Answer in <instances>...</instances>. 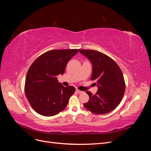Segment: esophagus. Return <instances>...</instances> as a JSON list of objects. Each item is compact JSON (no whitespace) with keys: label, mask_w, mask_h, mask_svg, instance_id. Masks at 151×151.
I'll return each instance as SVG.
<instances>
[{"label":"esophagus","mask_w":151,"mask_h":151,"mask_svg":"<svg viewBox=\"0 0 151 151\" xmlns=\"http://www.w3.org/2000/svg\"><path fill=\"white\" fill-rule=\"evenodd\" d=\"M76 92H77V93H78V94H81V93H83V91H80V90H79V89H76Z\"/></svg>","instance_id":"34e87169"}]
</instances>
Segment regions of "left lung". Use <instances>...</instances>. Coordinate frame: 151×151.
Masks as SVG:
<instances>
[{"label": "left lung", "instance_id": "obj_1", "mask_svg": "<svg viewBox=\"0 0 151 151\" xmlns=\"http://www.w3.org/2000/svg\"><path fill=\"white\" fill-rule=\"evenodd\" d=\"M79 51L92 63L91 79L97 81L98 88L94 95L87 91L89 100L84 104V107L97 115L113 111L120 103L125 91L124 77L120 67L112 58L96 50L79 49Z\"/></svg>", "mask_w": 151, "mask_h": 151}]
</instances>
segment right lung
Returning a JSON list of instances; mask_svg holds the SVG:
<instances>
[{
	"mask_svg": "<svg viewBox=\"0 0 151 151\" xmlns=\"http://www.w3.org/2000/svg\"><path fill=\"white\" fill-rule=\"evenodd\" d=\"M78 52L77 49L50 50L32 63L26 74L24 92L36 113L51 116L66 108L76 89L62 86L57 76L64 74L67 62Z\"/></svg>",
	"mask_w": 151,
	"mask_h": 151,
	"instance_id": "obj_1",
	"label": "right lung"
}]
</instances>
